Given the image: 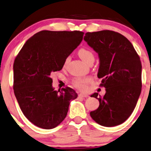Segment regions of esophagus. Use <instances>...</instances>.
<instances>
[{
	"label": "esophagus",
	"mask_w": 151,
	"mask_h": 151,
	"mask_svg": "<svg viewBox=\"0 0 151 151\" xmlns=\"http://www.w3.org/2000/svg\"><path fill=\"white\" fill-rule=\"evenodd\" d=\"M79 96H81V97H83V98H86L88 96V95L86 94H83V93H80L79 94Z\"/></svg>",
	"instance_id": "esophagus-1"
}]
</instances>
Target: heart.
<instances>
[{
    "instance_id": "b5f03b06",
    "label": "heart",
    "mask_w": 151,
    "mask_h": 151,
    "mask_svg": "<svg viewBox=\"0 0 151 151\" xmlns=\"http://www.w3.org/2000/svg\"><path fill=\"white\" fill-rule=\"evenodd\" d=\"M78 56L80 57L82 60L84 61L85 63H87L90 61L91 59H94V55L92 52L90 51L89 50L86 49V48H81L78 50ZM69 59L67 58L65 60L64 66H66L67 63H68ZM91 82V79L90 78H76L73 80V83L74 86H76L77 88L80 89V90H85L87 87V84Z\"/></svg>"
}]
</instances>
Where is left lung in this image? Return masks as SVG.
<instances>
[{"label":"left lung","instance_id":"1","mask_svg":"<svg viewBox=\"0 0 151 151\" xmlns=\"http://www.w3.org/2000/svg\"><path fill=\"white\" fill-rule=\"evenodd\" d=\"M84 40L98 54L97 77L103 78L104 96L94 92L99 106L92 118L104 127L123 123L132 113L141 92V63L132 44L120 33L104 30L85 33Z\"/></svg>","mask_w":151,"mask_h":151}]
</instances>
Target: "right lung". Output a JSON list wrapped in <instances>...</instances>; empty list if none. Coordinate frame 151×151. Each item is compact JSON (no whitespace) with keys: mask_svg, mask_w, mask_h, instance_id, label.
Masks as SVG:
<instances>
[{"mask_svg":"<svg viewBox=\"0 0 151 151\" xmlns=\"http://www.w3.org/2000/svg\"><path fill=\"white\" fill-rule=\"evenodd\" d=\"M79 31H41L24 45L13 65L14 95L22 113L37 127L53 129L66 118L70 101L78 97L70 87L55 90L51 75L82 42Z\"/></svg>","mask_w":151,"mask_h":151,"instance_id":"add662e5","label":"right lung"}]
</instances>
